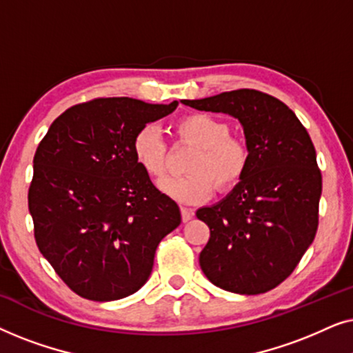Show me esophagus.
Returning a JSON list of instances; mask_svg holds the SVG:
<instances>
[{
	"label": "esophagus",
	"mask_w": 353,
	"mask_h": 353,
	"mask_svg": "<svg viewBox=\"0 0 353 353\" xmlns=\"http://www.w3.org/2000/svg\"><path fill=\"white\" fill-rule=\"evenodd\" d=\"M194 216V210L188 209V207H181V219L183 221H190Z\"/></svg>",
	"instance_id": "1"
}]
</instances>
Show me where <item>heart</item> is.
Wrapping results in <instances>:
<instances>
[{
	"instance_id": "1",
	"label": "heart",
	"mask_w": 353,
	"mask_h": 353,
	"mask_svg": "<svg viewBox=\"0 0 353 353\" xmlns=\"http://www.w3.org/2000/svg\"><path fill=\"white\" fill-rule=\"evenodd\" d=\"M175 133L181 141L196 146L188 161L190 175L168 178L161 185L163 194L180 204L196 205L209 199L215 190L238 185L249 165V148L241 138L231 137L230 127L207 114H192L178 120ZM133 156L138 165L154 180L165 175L167 146L154 125H144L134 134Z\"/></svg>"
}]
</instances>
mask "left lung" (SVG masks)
Listing matches in <instances>:
<instances>
[{"label": "left lung", "mask_w": 353, "mask_h": 353, "mask_svg": "<svg viewBox=\"0 0 353 353\" xmlns=\"http://www.w3.org/2000/svg\"><path fill=\"white\" fill-rule=\"evenodd\" d=\"M181 103L238 119L249 148L238 185L196 212L210 228L201 270L225 291L267 292L294 272L316 234L321 172L312 139L286 104L257 90Z\"/></svg>", "instance_id": "8db88e82"}]
</instances>
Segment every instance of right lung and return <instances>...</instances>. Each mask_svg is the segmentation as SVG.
Listing matches in <instances>:
<instances>
[{"label":"right lung","mask_w":353,"mask_h":353,"mask_svg":"<svg viewBox=\"0 0 353 353\" xmlns=\"http://www.w3.org/2000/svg\"><path fill=\"white\" fill-rule=\"evenodd\" d=\"M170 104L99 98L51 123L33 157L28 210L43 257L80 297L117 301L151 276L180 207L133 156L134 134L172 114Z\"/></svg>","instance_id":"add662e5"}]
</instances>
